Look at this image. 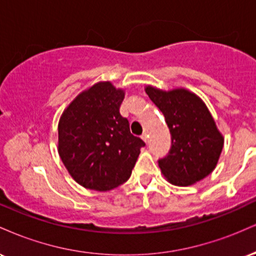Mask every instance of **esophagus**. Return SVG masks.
Instances as JSON below:
<instances>
[{
  "mask_svg": "<svg viewBox=\"0 0 256 256\" xmlns=\"http://www.w3.org/2000/svg\"><path fill=\"white\" fill-rule=\"evenodd\" d=\"M142 140H144L146 143H148V134H142Z\"/></svg>",
  "mask_w": 256,
  "mask_h": 256,
  "instance_id": "34e87169",
  "label": "esophagus"
}]
</instances>
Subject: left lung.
Here are the masks:
<instances>
[{"mask_svg": "<svg viewBox=\"0 0 256 256\" xmlns=\"http://www.w3.org/2000/svg\"><path fill=\"white\" fill-rule=\"evenodd\" d=\"M152 104L162 112L171 132V148L158 166L172 184L186 186L207 177L222 150V134L204 102L184 89H146Z\"/></svg>", "mask_w": 256, "mask_h": 256, "instance_id": "obj_1", "label": "left lung"}]
</instances>
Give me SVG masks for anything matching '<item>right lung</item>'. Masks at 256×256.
<instances>
[{
  "mask_svg": "<svg viewBox=\"0 0 256 256\" xmlns=\"http://www.w3.org/2000/svg\"><path fill=\"white\" fill-rule=\"evenodd\" d=\"M122 100V90L98 83L67 107L58 122L61 160L88 189L107 192L125 183L146 146L120 114Z\"/></svg>",
  "mask_w": 256,
  "mask_h": 256,
  "instance_id": "1",
  "label": "right lung"
}]
</instances>
